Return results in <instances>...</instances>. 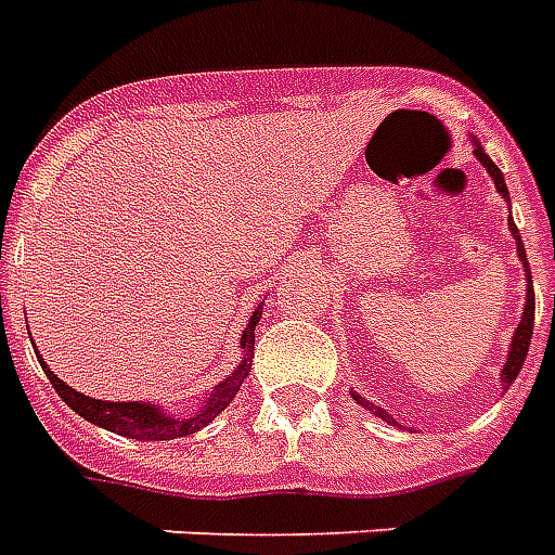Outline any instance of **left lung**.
<instances>
[{
  "mask_svg": "<svg viewBox=\"0 0 555 555\" xmlns=\"http://www.w3.org/2000/svg\"><path fill=\"white\" fill-rule=\"evenodd\" d=\"M474 155H476V162L482 164V167L488 170V176H491V182H494L496 194L503 196V199L512 205V199H508L506 179H503L500 167H496V164L488 158L486 150H482V143L476 141V138H474ZM508 229H512V237H515V246H518V258H520V264H524V273H527V306H524V311H520L518 330H515V335H512V344H508V356H506V361H503V367H500V385H503V388H508L512 382L518 379L520 367H524V361H527L529 338H532V326H535V294H532V273H529L527 249H524V241H520L518 225H515V220H512V208H508ZM352 400H356L361 409H367L371 414H376V417H379V421H385V424L400 426L397 421H393L391 414L382 409V405H373L371 400H364L359 391H352Z\"/></svg>",
  "mask_w": 555,
  "mask_h": 555,
  "instance_id": "left-lung-1",
  "label": "left lung"
}]
</instances>
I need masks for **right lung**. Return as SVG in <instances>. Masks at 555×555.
I'll return each mask as SVG.
<instances>
[{
	"instance_id": "right-lung-1",
	"label": "right lung",
	"mask_w": 555,
	"mask_h": 555,
	"mask_svg": "<svg viewBox=\"0 0 555 555\" xmlns=\"http://www.w3.org/2000/svg\"><path fill=\"white\" fill-rule=\"evenodd\" d=\"M261 309H264V302L253 311V318H249L244 335H241V356L244 359L237 361L235 371L229 373L223 382H217L215 388L188 412H173V409H167L162 403H143V400H122V403L93 400L88 393L76 391V388H69L67 382L59 379L55 371L43 361V356L37 350L35 352L40 367L47 371L49 382H52V388L61 393V400L79 417L90 421L93 426L108 429V433L122 435V438H134V441H173V438L199 433L203 426L211 424L217 414L235 400V393L241 391V385H244V379L249 376V367H253V347H256V326L261 320Z\"/></svg>"
}]
</instances>
